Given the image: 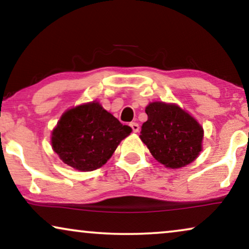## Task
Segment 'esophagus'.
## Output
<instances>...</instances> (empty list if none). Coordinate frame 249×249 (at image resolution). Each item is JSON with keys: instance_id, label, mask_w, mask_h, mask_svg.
Masks as SVG:
<instances>
[{"instance_id": "1", "label": "esophagus", "mask_w": 249, "mask_h": 249, "mask_svg": "<svg viewBox=\"0 0 249 249\" xmlns=\"http://www.w3.org/2000/svg\"><path fill=\"white\" fill-rule=\"evenodd\" d=\"M130 127H131L132 131H134V132H138L139 131V124H136V122H131Z\"/></svg>"}]
</instances>
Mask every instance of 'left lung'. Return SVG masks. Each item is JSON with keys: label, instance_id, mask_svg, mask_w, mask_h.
Masks as SVG:
<instances>
[{"label": "left lung", "instance_id": "obj_1", "mask_svg": "<svg viewBox=\"0 0 249 249\" xmlns=\"http://www.w3.org/2000/svg\"><path fill=\"white\" fill-rule=\"evenodd\" d=\"M147 121L141 139L151 154L166 168L178 169L192 163L202 151L203 127L176 104L153 102L145 108Z\"/></svg>", "mask_w": 249, "mask_h": 249}]
</instances>
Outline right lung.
Returning a JSON list of instances; mask_svg holds the SVG:
<instances>
[{"label": "right lung", "instance_id": "right-lung-1", "mask_svg": "<svg viewBox=\"0 0 249 249\" xmlns=\"http://www.w3.org/2000/svg\"><path fill=\"white\" fill-rule=\"evenodd\" d=\"M131 131L94 101L64 112L51 141L66 164L79 171H93L107 162Z\"/></svg>", "mask_w": 249, "mask_h": 249}]
</instances>
